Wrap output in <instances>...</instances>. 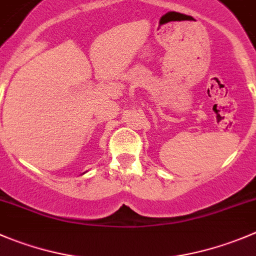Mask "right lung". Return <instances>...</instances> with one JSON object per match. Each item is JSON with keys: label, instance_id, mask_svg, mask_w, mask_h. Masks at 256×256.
I'll return each instance as SVG.
<instances>
[{"label": "right lung", "instance_id": "obj_1", "mask_svg": "<svg viewBox=\"0 0 256 256\" xmlns=\"http://www.w3.org/2000/svg\"><path fill=\"white\" fill-rule=\"evenodd\" d=\"M84 174H85V172H84Z\"/></svg>", "mask_w": 256, "mask_h": 256}]
</instances>
